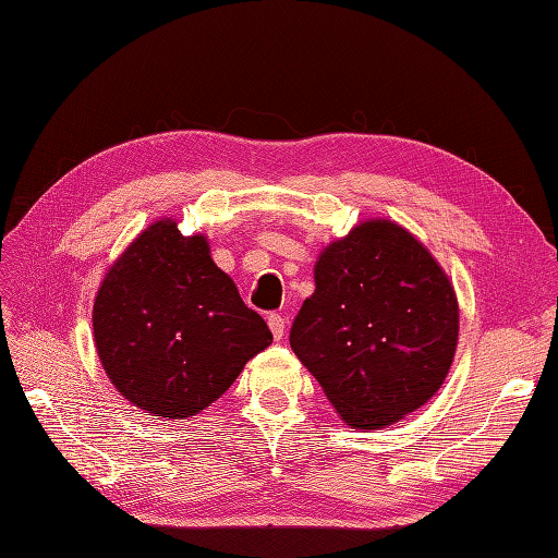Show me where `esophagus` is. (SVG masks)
<instances>
[{"label":"esophagus","mask_w":558,"mask_h":558,"mask_svg":"<svg viewBox=\"0 0 558 558\" xmlns=\"http://www.w3.org/2000/svg\"><path fill=\"white\" fill-rule=\"evenodd\" d=\"M268 327H270V332H274L276 339H282V335H284V318L280 316V313H270V316H268Z\"/></svg>","instance_id":"esophagus-1"}]
</instances>
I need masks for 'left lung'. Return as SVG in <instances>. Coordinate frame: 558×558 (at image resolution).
<instances>
[{"label":"left lung","instance_id":"left-lung-1","mask_svg":"<svg viewBox=\"0 0 558 558\" xmlns=\"http://www.w3.org/2000/svg\"><path fill=\"white\" fill-rule=\"evenodd\" d=\"M457 330L454 290L434 256L398 223L365 221L320 254L290 347L341 420L381 428L440 389Z\"/></svg>","mask_w":558,"mask_h":558}]
</instances>
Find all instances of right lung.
Returning a JSON list of instances; mask_svg holds the SVG:
<instances>
[{"label": "right lung", "instance_id": "1", "mask_svg": "<svg viewBox=\"0 0 558 558\" xmlns=\"http://www.w3.org/2000/svg\"><path fill=\"white\" fill-rule=\"evenodd\" d=\"M94 339L124 398L153 417L183 420L217 401L274 335L211 262L207 240L165 219L106 274Z\"/></svg>", "mask_w": 558, "mask_h": 558}]
</instances>
